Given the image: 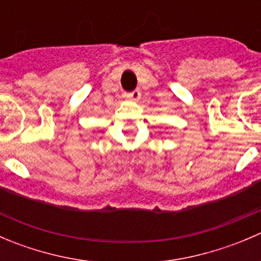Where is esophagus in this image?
<instances>
[{"label": "esophagus", "mask_w": 261, "mask_h": 261, "mask_svg": "<svg viewBox=\"0 0 261 261\" xmlns=\"http://www.w3.org/2000/svg\"><path fill=\"white\" fill-rule=\"evenodd\" d=\"M126 96H127L130 99H133V101H138V99L140 98L141 93H140V91H139V89H134L133 92L127 93V94H126Z\"/></svg>", "instance_id": "1"}]
</instances>
